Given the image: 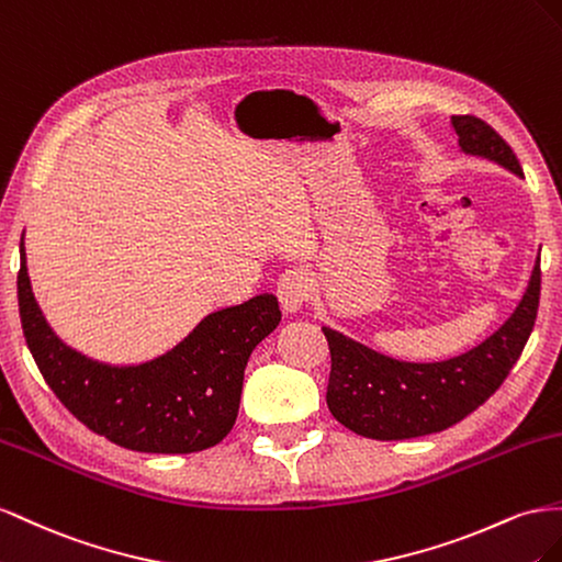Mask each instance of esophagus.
Here are the masks:
<instances>
[{"label":"esophagus","instance_id":"esophagus-1","mask_svg":"<svg viewBox=\"0 0 562 562\" xmlns=\"http://www.w3.org/2000/svg\"><path fill=\"white\" fill-rule=\"evenodd\" d=\"M311 296V278L303 270H286L278 282V299L286 315L299 313Z\"/></svg>","mask_w":562,"mask_h":562}]
</instances>
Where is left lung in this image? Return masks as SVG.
<instances>
[{"label": "left lung", "instance_id": "obj_1", "mask_svg": "<svg viewBox=\"0 0 562 562\" xmlns=\"http://www.w3.org/2000/svg\"><path fill=\"white\" fill-rule=\"evenodd\" d=\"M459 146L522 176L508 143L487 122L452 115ZM541 292V268L535 263L518 308L490 339L442 362H403L383 356L341 331L323 327L331 372L327 407L334 419L372 440H407L440 432L467 419L502 386L530 339Z\"/></svg>", "mask_w": 562, "mask_h": 562}]
</instances>
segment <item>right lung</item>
I'll list each match as a JSON object with an SVG mask.
<instances>
[{
	"instance_id": "obj_1",
	"label": "right lung",
	"mask_w": 562,
	"mask_h": 562,
	"mask_svg": "<svg viewBox=\"0 0 562 562\" xmlns=\"http://www.w3.org/2000/svg\"><path fill=\"white\" fill-rule=\"evenodd\" d=\"M19 311L44 381L89 430L150 454H190L228 436L251 350L280 325L272 294L206 315L181 344L140 364H108L63 344L42 315L21 239Z\"/></svg>"
}]
</instances>
